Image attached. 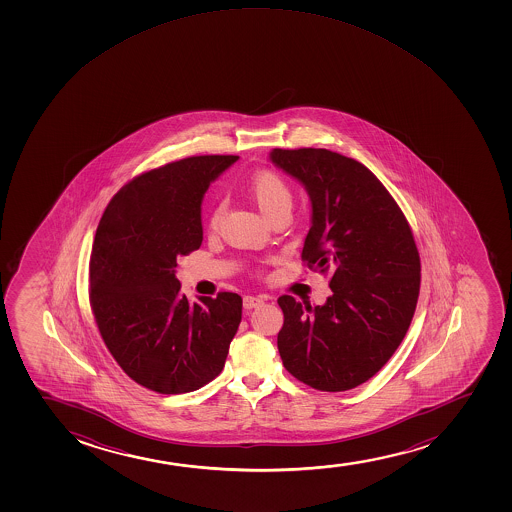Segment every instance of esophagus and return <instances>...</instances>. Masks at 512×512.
Listing matches in <instances>:
<instances>
[{"mask_svg": "<svg viewBox=\"0 0 512 512\" xmlns=\"http://www.w3.org/2000/svg\"><path fill=\"white\" fill-rule=\"evenodd\" d=\"M263 302H265V299H263V297H254V295H246V297H244V307H246V309H249V311H251V309H256V307L261 306Z\"/></svg>", "mask_w": 512, "mask_h": 512, "instance_id": "esophagus-1", "label": "esophagus"}]
</instances>
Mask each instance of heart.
I'll return each mask as SVG.
<instances>
[{"mask_svg": "<svg viewBox=\"0 0 512 512\" xmlns=\"http://www.w3.org/2000/svg\"><path fill=\"white\" fill-rule=\"evenodd\" d=\"M246 189L254 205L258 206L259 212L266 218H271L280 212H290L292 208V189L282 176H278L277 172H256L249 179ZM220 215H222V208L215 206L210 215V225L213 229L220 222Z\"/></svg>", "mask_w": 512, "mask_h": 512, "instance_id": "1", "label": "heart"}]
</instances>
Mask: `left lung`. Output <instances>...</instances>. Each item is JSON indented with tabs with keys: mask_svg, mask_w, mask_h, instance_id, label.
Listing matches in <instances>:
<instances>
[{
	"mask_svg": "<svg viewBox=\"0 0 512 512\" xmlns=\"http://www.w3.org/2000/svg\"><path fill=\"white\" fill-rule=\"evenodd\" d=\"M271 164L311 201L302 259L328 273L323 306L282 295L278 352L292 376L321 391L369 381L400 347L420 290L412 230L388 189L357 160L324 148H273Z\"/></svg>",
	"mask_w": 512,
	"mask_h": 512,
	"instance_id": "1",
	"label": "left lung"
}]
</instances>
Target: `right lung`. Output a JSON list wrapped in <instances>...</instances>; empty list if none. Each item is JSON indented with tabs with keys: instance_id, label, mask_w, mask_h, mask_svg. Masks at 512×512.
Here are the masks:
<instances>
[{
	"instance_id": "right-lung-1",
	"label": "right lung",
	"mask_w": 512,
	"mask_h": 512,
	"mask_svg": "<svg viewBox=\"0 0 512 512\" xmlns=\"http://www.w3.org/2000/svg\"><path fill=\"white\" fill-rule=\"evenodd\" d=\"M237 155H201L145 172L107 205L90 254V306L102 340L133 381L155 393L196 391L224 369L241 295L189 304L177 256L200 249L206 189Z\"/></svg>"
}]
</instances>
